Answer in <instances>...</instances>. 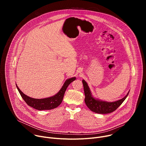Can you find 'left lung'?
I'll list each match as a JSON object with an SVG mask.
<instances>
[{"label": "left lung", "instance_id": "left-lung-1", "mask_svg": "<svg viewBox=\"0 0 146 146\" xmlns=\"http://www.w3.org/2000/svg\"><path fill=\"white\" fill-rule=\"evenodd\" d=\"M83 87L85 94V103L87 107L92 111L99 114H108L110 113L115 111L125 100L128 96L129 92L123 98L114 102H107L99 100H96L94 98L90 92V90L88 86L87 83L83 80L82 81Z\"/></svg>", "mask_w": 146, "mask_h": 146}]
</instances>
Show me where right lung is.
<instances>
[{
	"label": "right lung",
	"mask_w": 146,
	"mask_h": 146,
	"mask_svg": "<svg viewBox=\"0 0 146 146\" xmlns=\"http://www.w3.org/2000/svg\"><path fill=\"white\" fill-rule=\"evenodd\" d=\"M75 80L76 77H72L67 80L58 94L53 96L44 99H34L29 97L21 91L17 85L16 86L21 96H22L28 105L38 110H51L55 109L60 105L63 100L66 88L70 83Z\"/></svg>",
	"instance_id": "add662e5"
}]
</instances>
